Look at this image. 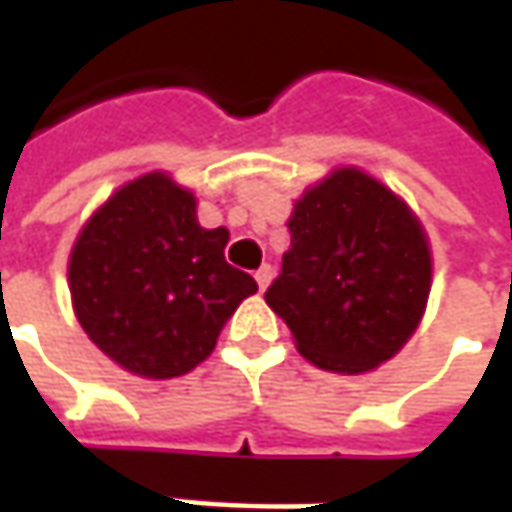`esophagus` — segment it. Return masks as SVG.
Segmentation results:
<instances>
[{"label": "esophagus", "mask_w": 512, "mask_h": 512, "mask_svg": "<svg viewBox=\"0 0 512 512\" xmlns=\"http://www.w3.org/2000/svg\"><path fill=\"white\" fill-rule=\"evenodd\" d=\"M270 279H273V267L270 265H262L256 270V285H259V290H265L270 285Z\"/></svg>", "instance_id": "obj_1"}]
</instances>
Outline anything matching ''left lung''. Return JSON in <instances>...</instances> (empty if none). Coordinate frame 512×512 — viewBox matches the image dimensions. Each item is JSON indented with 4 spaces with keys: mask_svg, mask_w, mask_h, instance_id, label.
<instances>
[{
    "mask_svg": "<svg viewBox=\"0 0 512 512\" xmlns=\"http://www.w3.org/2000/svg\"><path fill=\"white\" fill-rule=\"evenodd\" d=\"M290 250L265 302L322 370L367 373L422 322L433 259L419 216L359 168L330 170L287 219Z\"/></svg>",
    "mask_w": 512,
    "mask_h": 512,
    "instance_id": "left-lung-1",
    "label": "left lung"
}]
</instances>
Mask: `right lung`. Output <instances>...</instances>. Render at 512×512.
<instances>
[{
    "label": "right lung",
    "mask_w": 512,
    "mask_h": 512,
    "mask_svg": "<svg viewBox=\"0 0 512 512\" xmlns=\"http://www.w3.org/2000/svg\"><path fill=\"white\" fill-rule=\"evenodd\" d=\"M225 227L199 225L196 196L153 170L122 185L79 230L73 313L108 359L142 379L185 376L213 353L259 287L225 262Z\"/></svg>",
    "instance_id": "obj_1"
}]
</instances>
